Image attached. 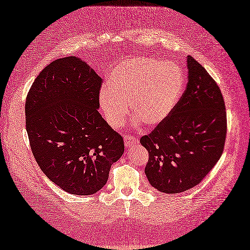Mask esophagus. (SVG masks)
I'll return each instance as SVG.
<instances>
[{
  "label": "esophagus",
  "mask_w": 250,
  "mask_h": 250,
  "mask_svg": "<svg viewBox=\"0 0 250 250\" xmlns=\"http://www.w3.org/2000/svg\"><path fill=\"white\" fill-rule=\"evenodd\" d=\"M124 141H125V146L128 147V149H130V147L137 146L139 145V140L137 139L136 137L131 136V135H126L124 137Z\"/></svg>",
  "instance_id": "1"
}]
</instances>
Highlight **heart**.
<instances>
[{"mask_svg":"<svg viewBox=\"0 0 250 250\" xmlns=\"http://www.w3.org/2000/svg\"><path fill=\"white\" fill-rule=\"evenodd\" d=\"M183 89L185 76L175 62L132 57L116 65L110 84L100 89L99 104L113 128L124 124L130 106L137 121L156 126L172 113Z\"/></svg>","mask_w":250,"mask_h":250,"instance_id":"heart-1","label":"heart"}]
</instances>
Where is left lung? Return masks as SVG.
I'll return each mask as SVG.
<instances>
[{
  "mask_svg": "<svg viewBox=\"0 0 250 250\" xmlns=\"http://www.w3.org/2000/svg\"><path fill=\"white\" fill-rule=\"evenodd\" d=\"M188 84L168 119L140 139L149 152L145 172L163 193L197 186L217 164L225 147L227 113L216 81L188 56Z\"/></svg>",
  "mask_w": 250,
  "mask_h": 250,
  "instance_id": "1",
  "label": "left lung"
}]
</instances>
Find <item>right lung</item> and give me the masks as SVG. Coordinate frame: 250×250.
I'll return each mask as SVG.
<instances>
[{
    "label": "right lung",
    "instance_id": "obj_1",
    "mask_svg": "<svg viewBox=\"0 0 250 250\" xmlns=\"http://www.w3.org/2000/svg\"><path fill=\"white\" fill-rule=\"evenodd\" d=\"M103 80L75 56L45 67L25 99V127L35 161L50 181L75 195L98 192L124 153L119 132L98 112Z\"/></svg>",
    "mask_w": 250,
    "mask_h": 250
}]
</instances>
